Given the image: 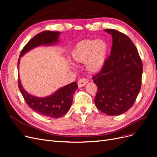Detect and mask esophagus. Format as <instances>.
<instances>
[{
	"instance_id": "esophagus-1",
	"label": "esophagus",
	"mask_w": 157,
	"mask_h": 157,
	"mask_svg": "<svg viewBox=\"0 0 157 157\" xmlns=\"http://www.w3.org/2000/svg\"><path fill=\"white\" fill-rule=\"evenodd\" d=\"M88 83V80L85 78H80L78 81V86L79 88H82Z\"/></svg>"
}]
</instances>
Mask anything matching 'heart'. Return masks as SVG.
<instances>
[{"mask_svg": "<svg viewBox=\"0 0 157 157\" xmlns=\"http://www.w3.org/2000/svg\"><path fill=\"white\" fill-rule=\"evenodd\" d=\"M109 45L103 39H84L75 44L71 58L77 63H85L90 73L99 72L108 58Z\"/></svg>", "mask_w": 157, "mask_h": 157, "instance_id": "b5f03b06", "label": "heart"}]
</instances>
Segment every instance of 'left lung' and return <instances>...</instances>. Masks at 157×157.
<instances>
[{
    "mask_svg": "<svg viewBox=\"0 0 157 157\" xmlns=\"http://www.w3.org/2000/svg\"><path fill=\"white\" fill-rule=\"evenodd\" d=\"M105 31L111 35L112 48L105 65L92 77L98 87L94 101L103 113L119 115L136 101L141 89L143 65L129 37L115 29Z\"/></svg>",
    "mask_w": 157,
    "mask_h": 157,
    "instance_id": "left-lung-1",
    "label": "left lung"
}]
</instances>
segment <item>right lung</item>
I'll use <instances>...</instances> for the list:
<instances>
[{"label":"right lung","mask_w":157,"mask_h":157,"mask_svg":"<svg viewBox=\"0 0 157 157\" xmlns=\"http://www.w3.org/2000/svg\"><path fill=\"white\" fill-rule=\"evenodd\" d=\"M60 32L45 31L35 35L27 42L20 53L23 56L30 50L39 46H50L59 41ZM20 59H18V66ZM18 86L26 103L36 113L47 117L58 118L63 117L70 109L73 103V94L78 88L77 82L61 87L53 94L45 98H38L28 94L23 88L18 77Z\"/></svg>","instance_id":"obj_1"}]
</instances>
